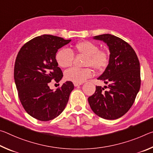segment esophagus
<instances>
[{
	"instance_id": "esophagus-1",
	"label": "esophagus",
	"mask_w": 153,
	"mask_h": 153,
	"mask_svg": "<svg viewBox=\"0 0 153 153\" xmlns=\"http://www.w3.org/2000/svg\"><path fill=\"white\" fill-rule=\"evenodd\" d=\"M74 86H80V85H81L82 84H78V83H74Z\"/></svg>"
}]
</instances>
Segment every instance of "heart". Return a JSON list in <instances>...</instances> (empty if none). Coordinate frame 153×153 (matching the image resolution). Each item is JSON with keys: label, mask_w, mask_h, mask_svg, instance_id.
I'll return each mask as SVG.
<instances>
[{"label": "heart", "mask_w": 153, "mask_h": 153, "mask_svg": "<svg viewBox=\"0 0 153 153\" xmlns=\"http://www.w3.org/2000/svg\"><path fill=\"white\" fill-rule=\"evenodd\" d=\"M75 51L79 55L86 56L84 62L85 67H91L96 71H102L108 64L109 57L107 52L99 49L98 46L90 41L84 40L75 45ZM74 55L73 52L67 48H61L56 52L55 59L58 65L63 68L70 67L73 63ZM93 71L89 67L76 68L72 67L65 73V77L69 81L74 83H81L91 77Z\"/></svg>", "instance_id": "1"}]
</instances>
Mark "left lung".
<instances>
[{
  "label": "left lung",
  "instance_id": "left-lung-1",
  "mask_svg": "<svg viewBox=\"0 0 153 153\" xmlns=\"http://www.w3.org/2000/svg\"><path fill=\"white\" fill-rule=\"evenodd\" d=\"M94 38L104 41L109 48L108 65L98 77L108 85L105 91L104 88L96 86L88 100L98 116L116 120L125 115L135 101L141 84L140 62L133 48L121 38L108 33Z\"/></svg>",
  "mask_w": 153,
  "mask_h": 153
}]
</instances>
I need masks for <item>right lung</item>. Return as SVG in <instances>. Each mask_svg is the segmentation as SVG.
<instances>
[{
	"label": "right lung",
	"instance_id": "1",
	"mask_svg": "<svg viewBox=\"0 0 153 153\" xmlns=\"http://www.w3.org/2000/svg\"><path fill=\"white\" fill-rule=\"evenodd\" d=\"M71 40L53 35L33 38L22 46L14 67V79L18 97L25 111L36 120L47 121L65 109L74 84L67 81L55 91L48 84L58 83L63 77L55 59L58 49Z\"/></svg>",
	"mask_w": 153,
	"mask_h": 153
}]
</instances>
